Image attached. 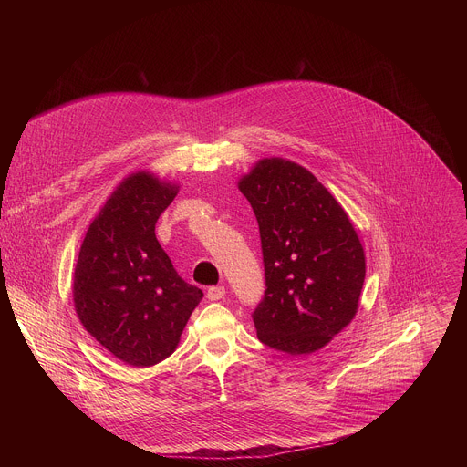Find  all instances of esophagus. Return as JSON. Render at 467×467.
I'll use <instances>...</instances> for the list:
<instances>
[{"label":"esophagus","instance_id":"34e87169","mask_svg":"<svg viewBox=\"0 0 467 467\" xmlns=\"http://www.w3.org/2000/svg\"><path fill=\"white\" fill-rule=\"evenodd\" d=\"M223 296H225V288L223 286H211L207 290V297L211 301H220V299H223Z\"/></svg>","mask_w":467,"mask_h":467}]
</instances>
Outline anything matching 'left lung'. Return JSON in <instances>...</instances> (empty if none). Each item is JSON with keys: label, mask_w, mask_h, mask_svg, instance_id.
Masks as SVG:
<instances>
[{"label": "left lung", "mask_w": 467, "mask_h": 467, "mask_svg": "<svg viewBox=\"0 0 467 467\" xmlns=\"http://www.w3.org/2000/svg\"><path fill=\"white\" fill-rule=\"evenodd\" d=\"M238 188L256 216L264 256L256 337L277 351L310 355L358 310L366 277L360 238L332 193L292 161H258Z\"/></svg>", "instance_id": "left-lung-1"}]
</instances>
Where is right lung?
<instances>
[{
    "label": "right lung",
    "instance_id": "add662e5",
    "mask_svg": "<svg viewBox=\"0 0 467 467\" xmlns=\"http://www.w3.org/2000/svg\"><path fill=\"white\" fill-rule=\"evenodd\" d=\"M179 186L151 171L125 177L81 244L74 272L79 321L118 360L150 368L179 346L203 292L184 283L155 236Z\"/></svg>",
    "mask_w": 467,
    "mask_h": 467
}]
</instances>
